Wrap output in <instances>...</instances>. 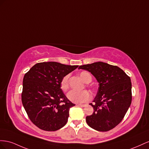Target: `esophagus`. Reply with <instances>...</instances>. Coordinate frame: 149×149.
I'll list each match as a JSON object with an SVG mask.
<instances>
[{"mask_svg":"<svg viewBox=\"0 0 149 149\" xmlns=\"http://www.w3.org/2000/svg\"><path fill=\"white\" fill-rule=\"evenodd\" d=\"M78 105H79V106H80V107H86V106H87L86 104H79Z\"/></svg>","mask_w":149,"mask_h":149,"instance_id":"34e87169","label":"esophagus"}]
</instances>
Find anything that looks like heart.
Here are the masks:
<instances>
[{
    "instance_id": "heart-1",
    "label": "heart",
    "mask_w": 149,
    "mask_h": 149,
    "mask_svg": "<svg viewBox=\"0 0 149 149\" xmlns=\"http://www.w3.org/2000/svg\"><path fill=\"white\" fill-rule=\"evenodd\" d=\"M80 76L85 83L88 84L92 81V76L87 72H80ZM69 75H66L61 80V88L63 91H67L69 88ZM67 97L72 102L81 104L90 100L91 95L87 91H71L67 93Z\"/></svg>"
}]
</instances>
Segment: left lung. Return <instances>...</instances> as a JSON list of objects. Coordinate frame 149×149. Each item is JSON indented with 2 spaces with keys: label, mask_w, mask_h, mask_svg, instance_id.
Listing matches in <instances>:
<instances>
[{
  "label": "left lung",
  "mask_w": 149,
  "mask_h": 149,
  "mask_svg": "<svg viewBox=\"0 0 149 149\" xmlns=\"http://www.w3.org/2000/svg\"><path fill=\"white\" fill-rule=\"evenodd\" d=\"M96 78L99 87L91 105L94 112L86 117L91 128L100 132L113 129L124 118L132 102V84L129 76L120 68L98 62L80 65Z\"/></svg>",
  "instance_id": "1"
}]
</instances>
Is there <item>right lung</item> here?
<instances>
[{
    "label": "right lung",
    "instance_id": "1",
    "mask_svg": "<svg viewBox=\"0 0 149 149\" xmlns=\"http://www.w3.org/2000/svg\"><path fill=\"white\" fill-rule=\"evenodd\" d=\"M78 67L56 62H40L25 74L22 102L30 120L39 129L56 131L66 124L69 109L75 105L63 93L61 82Z\"/></svg>",
    "mask_w": 149,
    "mask_h": 149
}]
</instances>
